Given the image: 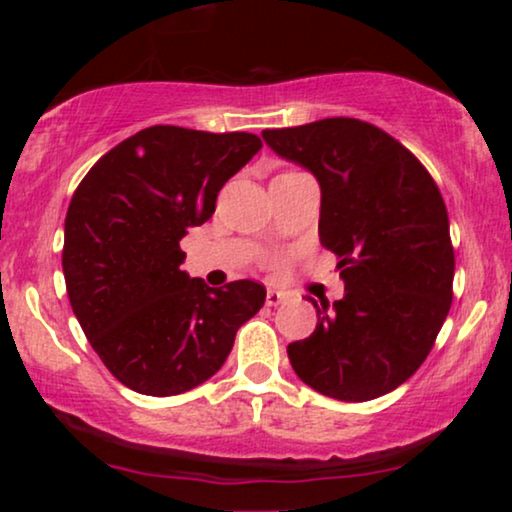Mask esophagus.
I'll return each mask as SVG.
<instances>
[{"label": "esophagus", "mask_w": 512, "mask_h": 512, "mask_svg": "<svg viewBox=\"0 0 512 512\" xmlns=\"http://www.w3.org/2000/svg\"><path fill=\"white\" fill-rule=\"evenodd\" d=\"M286 298H289V293H284V291H279V289H268V293H265V303H268L270 307L282 305Z\"/></svg>", "instance_id": "esophagus-1"}]
</instances>
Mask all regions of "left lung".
<instances>
[{
    "label": "left lung",
    "instance_id": "left-lung-1",
    "mask_svg": "<svg viewBox=\"0 0 512 512\" xmlns=\"http://www.w3.org/2000/svg\"><path fill=\"white\" fill-rule=\"evenodd\" d=\"M321 186L319 240L338 256L345 298L321 300L310 338L286 347L319 394L361 403L415 375L452 305L454 249L436 181L373 123L324 118L263 130Z\"/></svg>",
    "mask_w": 512,
    "mask_h": 512
}]
</instances>
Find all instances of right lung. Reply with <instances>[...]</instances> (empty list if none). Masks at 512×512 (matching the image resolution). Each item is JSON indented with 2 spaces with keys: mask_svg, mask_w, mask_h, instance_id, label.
I'll return each instance as SVG.
<instances>
[{
  "mask_svg": "<svg viewBox=\"0 0 512 512\" xmlns=\"http://www.w3.org/2000/svg\"><path fill=\"white\" fill-rule=\"evenodd\" d=\"M261 146L251 132L151 125L104 153L74 191L62 247L69 303L109 373L137 394L177 396L209 380L263 307L251 279L209 289L188 277L179 247Z\"/></svg>",
  "mask_w": 512,
  "mask_h": 512,
  "instance_id": "right-lung-1",
  "label": "right lung"
}]
</instances>
